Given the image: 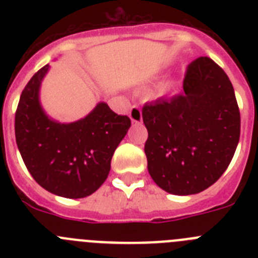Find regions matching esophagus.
Returning <instances> with one entry per match:
<instances>
[{"label": "esophagus", "mask_w": 258, "mask_h": 258, "mask_svg": "<svg viewBox=\"0 0 258 258\" xmlns=\"http://www.w3.org/2000/svg\"><path fill=\"white\" fill-rule=\"evenodd\" d=\"M129 117L133 122H141L142 121V112H141L140 106L134 104L131 108V112H129Z\"/></svg>", "instance_id": "esophagus-1"}]
</instances>
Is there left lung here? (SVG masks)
<instances>
[{
	"label": "left lung",
	"instance_id": "left-lung-1",
	"mask_svg": "<svg viewBox=\"0 0 258 258\" xmlns=\"http://www.w3.org/2000/svg\"><path fill=\"white\" fill-rule=\"evenodd\" d=\"M145 154L155 183L174 195L208 188L227 169L240 137V112L231 81L208 56L195 59L183 93L147 103Z\"/></svg>",
	"mask_w": 258,
	"mask_h": 258
}]
</instances>
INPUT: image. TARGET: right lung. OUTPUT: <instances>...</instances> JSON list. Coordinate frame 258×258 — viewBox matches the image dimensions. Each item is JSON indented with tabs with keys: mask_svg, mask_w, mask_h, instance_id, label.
I'll return each instance as SVG.
<instances>
[{
	"mask_svg": "<svg viewBox=\"0 0 258 258\" xmlns=\"http://www.w3.org/2000/svg\"><path fill=\"white\" fill-rule=\"evenodd\" d=\"M47 71L49 64L38 70L20 95L15 112L18 149L41 187L68 199L89 197L108 177L111 159L131 127V118L101 102L79 121H54L38 97Z\"/></svg>",
	"mask_w": 258,
	"mask_h": 258,
	"instance_id": "1",
	"label": "right lung"
}]
</instances>
